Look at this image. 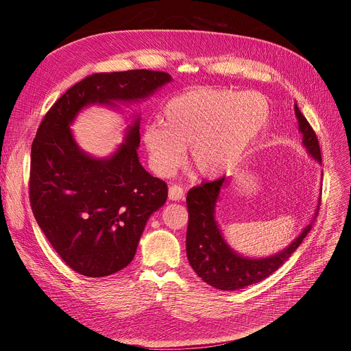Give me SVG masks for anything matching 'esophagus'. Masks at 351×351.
<instances>
[{
	"mask_svg": "<svg viewBox=\"0 0 351 351\" xmlns=\"http://www.w3.org/2000/svg\"><path fill=\"white\" fill-rule=\"evenodd\" d=\"M183 196H185V191H183V188L180 185H172L169 188V199L171 200H180V199H183Z\"/></svg>",
	"mask_w": 351,
	"mask_h": 351,
	"instance_id": "34e87169",
	"label": "esophagus"
}]
</instances>
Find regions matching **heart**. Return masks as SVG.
Returning a JSON list of instances; mask_svg holds the SVG:
<instances>
[{
  "label": "heart",
  "instance_id": "heart-1",
  "mask_svg": "<svg viewBox=\"0 0 351 351\" xmlns=\"http://www.w3.org/2000/svg\"><path fill=\"white\" fill-rule=\"evenodd\" d=\"M269 119L270 105L263 95L204 86L172 98L162 109V125H147L142 141L158 175L171 176L189 145L196 172L216 178L245 159Z\"/></svg>",
  "mask_w": 351,
  "mask_h": 351
}]
</instances>
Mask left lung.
<instances>
[{
  "instance_id": "1",
  "label": "left lung",
  "mask_w": 351,
  "mask_h": 351,
  "mask_svg": "<svg viewBox=\"0 0 351 351\" xmlns=\"http://www.w3.org/2000/svg\"><path fill=\"white\" fill-rule=\"evenodd\" d=\"M294 114L299 119L303 145L313 158L322 162L319 139L298 105H294ZM225 182V176L212 182H204L188 192L186 206L189 223L186 232V254L189 265L205 283L219 290L234 291L259 283L278 270L304 241L315 219L279 253L265 257V259H250V257L237 254L228 246L215 220L216 200Z\"/></svg>"
}]
</instances>
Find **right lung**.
<instances>
[{
    "mask_svg": "<svg viewBox=\"0 0 351 351\" xmlns=\"http://www.w3.org/2000/svg\"><path fill=\"white\" fill-rule=\"evenodd\" d=\"M171 81L169 73L151 69L92 73L71 86L40 123L31 146V209L53 250L80 274L104 278L132 262L168 185L139 163V119L106 159L82 152L69 125L86 105L139 101Z\"/></svg>",
    "mask_w": 351,
    "mask_h": 351,
    "instance_id": "obj_1",
    "label": "right lung"
}]
</instances>
